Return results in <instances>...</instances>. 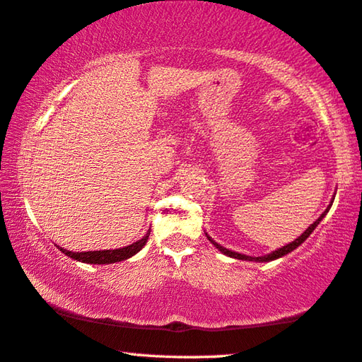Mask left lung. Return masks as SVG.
Segmentation results:
<instances>
[{
	"mask_svg": "<svg viewBox=\"0 0 362 362\" xmlns=\"http://www.w3.org/2000/svg\"><path fill=\"white\" fill-rule=\"evenodd\" d=\"M332 208V203L328 204V208L325 209V211L322 213V216L319 219L315 221L314 224H310L309 228H307L304 233H302L298 239L296 240H293L291 242V244H288V245H284V247H281V249H278V250H274V252H272V253H268V255H263V257H249V255H244V253H237V252H233V250H229V249H224L223 245H219V244H216V242L211 239V237H209L208 234H206V237L209 239V242H211V244H214V247L216 249H218L219 252H223L224 255H228V257H233V258H237V260H249V262H272V260H276V258H281V257H284V255H288V253H291L293 250H296L298 249V247L302 244V242H304L307 237H309L312 233H314V229L317 228V226H319V223L320 221L325 218V214L328 213V209Z\"/></svg>",
	"mask_w": 362,
	"mask_h": 362,
	"instance_id": "obj_1",
	"label": "left lung"
}]
</instances>
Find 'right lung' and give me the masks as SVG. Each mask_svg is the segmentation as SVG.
<instances>
[{"instance_id": "add662e5", "label": "right lung", "mask_w": 362, "mask_h": 362, "mask_svg": "<svg viewBox=\"0 0 362 362\" xmlns=\"http://www.w3.org/2000/svg\"><path fill=\"white\" fill-rule=\"evenodd\" d=\"M148 237H149V230H148V234L143 237V239H139L138 242H133L132 245L123 247V249H115V250L71 252V250L63 249V247H60V245H57V247L64 253V255L71 257L73 260H78V262H83V263H90V265H110V263L123 262L129 257L136 255V253L141 250L144 245H146Z\"/></svg>"}]
</instances>
